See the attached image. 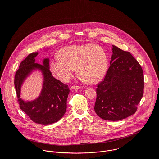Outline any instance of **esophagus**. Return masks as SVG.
<instances>
[{
	"mask_svg": "<svg viewBox=\"0 0 159 159\" xmlns=\"http://www.w3.org/2000/svg\"><path fill=\"white\" fill-rule=\"evenodd\" d=\"M82 88L81 86L74 85V86H72L71 87V89H73V90H75V89H80V88Z\"/></svg>",
	"mask_w": 159,
	"mask_h": 159,
	"instance_id": "34e87169",
	"label": "esophagus"
}]
</instances>
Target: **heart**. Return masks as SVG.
Listing matches in <instances>:
<instances>
[{
  "instance_id": "1",
  "label": "heart",
  "mask_w": 159,
  "mask_h": 159,
  "mask_svg": "<svg viewBox=\"0 0 159 159\" xmlns=\"http://www.w3.org/2000/svg\"><path fill=\"white\" fill-rule=\"evenodd\" d=\"M108 67V59L105 51L95 44L71 45L61 49L57 58L49 64L51 72L63 82L72 78L74 68L83 81L94 84L105 77Z\"/></svg>"
}]
</instances>
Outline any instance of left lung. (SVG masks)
<instances>
[{
    "label": "left lung",
    "mask_w": 159,
    "mask_h": 159,
    "mask_svg": "<svg viewBox=\"0 0 159 159\" xmlns=\"http://www.w3.org/2000/svg\"><path fill=\"white\" fill-rule=\"evenodd\" d=\"M110 64L97 85L94 110L100 118L116 121L135 113L144 93V75L133 56L114 45Z\"/></svg>",
    "instance_id": "left-lung-1"
}]
</instances>
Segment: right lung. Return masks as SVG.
Listing matches in <instances>:
<instances>
[{"instance_id":"right-lung-1","label":"right lung","mask_w":159,"mask_h":159,"mask_svg":"<svg viewBox=\"0 0 159 159\" xmlns=\"http://www.w3.org/2000/svg\"><path fill=\"white\" fill-rule=\"evenodd\" d=\"M37 55L38 52L30 53L21 62L15 73V86L21 110L35 123L48 125L57 122L64 115L70 89L68 85L52 76L48 59L43 61V65L35 62ZM35 68H40L43 71L45 80L43 89L37 99L25 102L19 98L20 86L27 75Z\"/></svg>"}]
</instances>
